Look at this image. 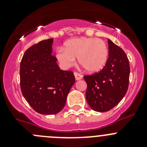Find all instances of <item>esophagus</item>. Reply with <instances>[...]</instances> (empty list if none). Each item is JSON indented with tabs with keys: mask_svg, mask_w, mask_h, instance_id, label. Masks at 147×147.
Masks as SVG:
<instances>
[{
	"mask_svg": "<svg viewBox=\"0 0 147 147\" xmlns=\"http://www.w3.org/2000/svg\"><path fill=\"white\" fill-rule=\"evenodd\" d=\"M74 76H75V79H76V80L77 81V80H80L82 79V76L81 74H80L79 73H76L75 72L74 73Z\"/></svg>",
	"mask_w": 147,
	"mask_h": 147,
	"instance_id": "1",
	"label": "esophagus"
}]
</instances>
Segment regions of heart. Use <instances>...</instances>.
Returning <instances> with one entry per match:
<instances>
[{
  "label": "heart",
  "instance_id": "obj_1",
  "mask_svg": "<svg viewBox=\"0 0 147 147\" xmlns=\"http://www.w3.org/2000/svg\"><path fill=\"white\" fill-rule=\"evenodd\" d=\"M109 51L103 40L95 37H79L67 40L64 48L57 51V59L63 68L67 69L76 62L90 73L101 71L108 59Z\"/></svg>",
  "mask_w": 147,
  "mask_h": 147
}]
</instances>
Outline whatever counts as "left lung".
<instances>
[{"mask_svg": "<svg viewBox=\"0 0 147 147\" xmlns=\"http://www.w3.org/2000/svg\"><path fill=\"white\" fill-rule=\"evenodd\" d=\"M109 57L102 71L85 76L88 85L86 99L92 110L107 112L124 98L128 89L129 63L125 52L110 39Z\"/></svg>", "mask_w": 147, "mask_h": 147, "instance_id": "8db88e82", "label": "left lung"}]
</instances>
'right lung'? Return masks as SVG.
Returning a JSON list of instances; mask_svg holds the SVG:
<instances>
[{"label":"right lung","instance_id":"right-lung-1","mask_svg":"<svg viewBox=\"0 0 147 147\" xmlns=\"http://www.w3.org/2000/svg\"><path fill=\"white\" fill-rule=\"evenodd\" d=\"M53 42L48 39L31 46L20 62L22 93L36 112L44 115L60 112L75 82L72 71H62L57 63Z\"/></svg>","mask_w":147,"mask_h":147}]
</instances>
